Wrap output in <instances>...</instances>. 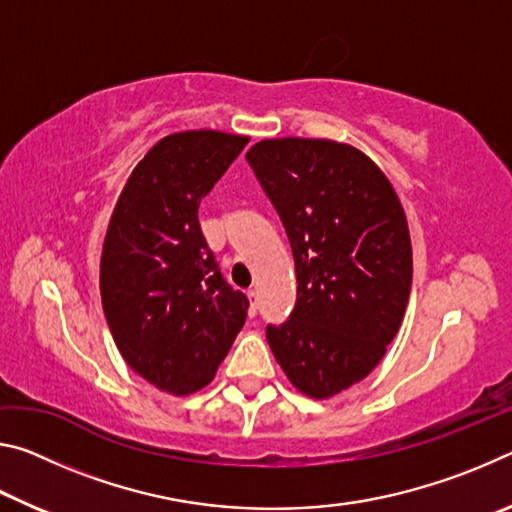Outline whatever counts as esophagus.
I'll return each mask as SVG.
<instances>
[{"instance_id": "obj_1", "label": "esophagus", "mask_w": 512, "mask_h": 512, "mask_svg": "<svg viewBox=\"0 0 512 512\" xmlns=\"http://www.w3.org/2000/svg\"><path fill=\"white\" fill-rule=\"evenodd\" d=\"M248 300H250V316H257V309H259V300H257V291L255 289H248Z\"/></svg>"}]
</instances>
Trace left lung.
<instances>
[{
  "label": "left lung",
  "mask_w": 512,
  "mask_h": 512,
  "mask_svg": "<svg viewBox=\"0 0 512 512\" xmlns=\"http://www.w3.org/2000/svg\"><path fill=\"white\" fill-rule=\"evenodd\" d=\"M246 160L296 262V307L266 339L291 384L325 400L366 377L402 325L409 225L393 185L354 146L284 137L257 142Z\"/></svg>",
  "instance_id": "1"
}]
</instances>
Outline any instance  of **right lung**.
<instances>
[{
	"mask_svg": "<svg viewBox=\"0 0 512 512\" xmlns=\"http://www.w3.org/2000/svg\"><path fill=\"white\" fill-rule=\"evenodd\" d=\"M248 137L187 131L160 140L133 169L101 253V300L121 357L160 391L189 395L216 375L246 323L198 223Z\"/></svg>",
	"mask_w": 512,
	"mask_h": 512,
	"instance_id": "obj_1",
	"label": "right lung"
}]
</instances>
